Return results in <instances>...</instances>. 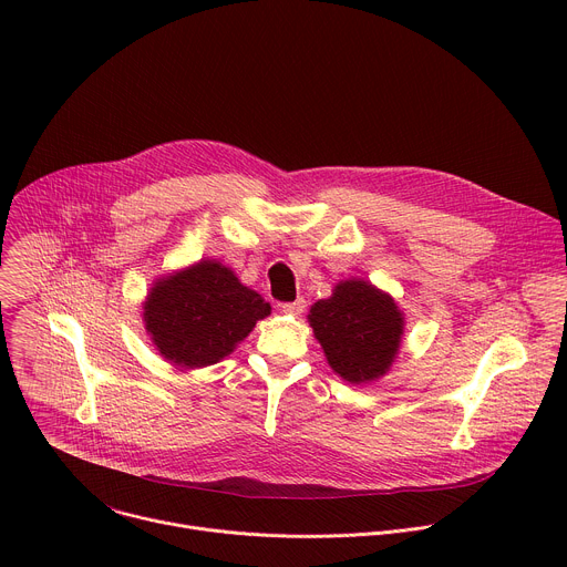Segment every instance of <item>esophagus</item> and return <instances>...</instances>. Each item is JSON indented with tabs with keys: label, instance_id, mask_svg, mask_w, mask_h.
<instances>
[{
	"label": "esophagus",
	"instance_id": "esophagus-1",
	"mask_svg": "<svg viewBox=\"0 0 567 567\" xmlns=\"http://www.w3.org/2000/svg\"><path fill=\"white\" fill-rule=\"evenodd\" d=\"M305 307H307V300H305V298H298V300H293V302H282V305H280V309H282L285 313H291V316H300V313L305 311Z\"/></svg>",
	"mask_w": 567,
	"mask_h": 567
}]
</instances>
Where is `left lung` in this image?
<instances>
[{
	"instance_id": "8db88e82",
	"label": "left lung",
	"mask_w": 567,
	"mask_h": 567,
	"mask_svg": "<svg viewBox=\"0 0 567 567\" xmlns=\"http://www.w3.org/2000/svg\"><path fill=\"white\" fill-rule=\"evenodd\" d=\"M309 322L334 372L352 383L385 374L403 332L394 300L363 280L341 282L332 298L318 300Z\"/></svg>"
}]
</instances>
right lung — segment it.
I'll use <instances>...</instances> for the list:
<instances>
[{
	"label": "right lung",
	"instance_id": "1",
	"mask_svg": "<svg viewBox=\"0 0 567 567\" xmlns=\"http://www.w3.org/2000/svg\"><path fill=\"white\" fill-rule=\"evenodd\" d=\"M271 313L260 293L239 285L230 269L204 260L154 285L145 328L154 346L182 368L213 365Z\"/></svg>",
	"mask_w": 567,
	"mask_h": 567
}]
</instances>
